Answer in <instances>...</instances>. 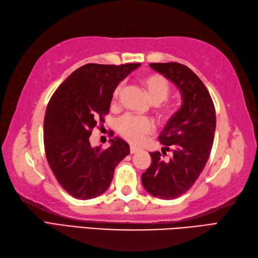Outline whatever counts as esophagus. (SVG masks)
Segmentation results:
<instances>
[{
    "mask_svg": "<svg viewBox=\"0 0 258 258\" xmlns=\"http://www.w3.org/2000/svg\"><path fill=\"white\" fill-rule=\"evenodd\" d=\"M139 150L140 149L137 148V147H134V146L130 147V154H136V152H138Z\"/></svg>",
    "mask_w": 258,
    "mask_h": 258,
    "instance_id": "1",
    "label": "esophagus"
}]
</instances>
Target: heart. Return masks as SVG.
<instances>
[{
	"label": "heart",
	"instance_id": "obj_1",
	"mask_svg": "<svg viewBox=\"0 0 258 258\" xmlns=\"http://www.w3.org/2000/svg\"><path fill=\"white\" fill-rule=\"evenodd\" d=\"M141 83L145 87L150 100L155 104H160L169 97L170 86L164 77L159 75H149L141 79ZM122 91V85L114 89L113 103ZM118 131L123 138L131 144L139 145L146 139V137L152 133V124L149 120L136 118L134 115H123L118 122Z\"/></svg>",
	"mask_w": 258,
	"mask_h": 258
}]
</instances>
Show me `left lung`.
Segmentation results:
<instances>
[{
  "label": "left lung",
  "instance_id": "obj_1",
  "mask_svg": "<svg viewBox=\"0 0 258 258\" xmlns=\"http://www.w3.org/2000/svg\"><path fill=\"white\" fill-rule=\"evenodd\" d=\"M149 66L170 80L182 99L181 107L168 120L158 138L164 145L162 154L171 148L173 157L165 162L159 151L150 152L151 165L141 176L150 195L168 201L189 190L206 166L214 143L216 112L207 88L188 67L177 62Z\"/></svg>",
  "mask_w": 258,
  "mask_h": 258
}]
</instances>
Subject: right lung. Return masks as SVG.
Returning <instances> with one entry per match:
<instances>
[{
  "label": "right lung",
  "instance_id": "1",
  "mask_svg": "<svg viewBox=\"0 0 258 258\" xmlns=\"http://www.w3.org/2000/svg\"><path fill=\"white\" fill-rule=\"evenodd\" d=\"M138 67L140 63H88L51 97L43 124L45 156L57 182L72 197L87 201L101 195L111 183L114 168L129 155L122 139H110L111 146L102 150L91 146L90 136L104 122L119 82Z\"/></svg>",
  "mask_w": 258,
  "mask_h": 258
}]
</instances>
